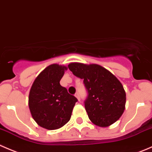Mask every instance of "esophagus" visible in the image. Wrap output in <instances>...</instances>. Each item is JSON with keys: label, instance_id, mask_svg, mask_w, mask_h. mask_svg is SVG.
Returning <instances> with one entry per match:
<instances>
[{"label": "esophagus", "instance_id": "1", "mask_svg": "<svg viewBox=\"0 0 152 152\" xmlns=\"http://www.w3.org/2000/svg\"><path fill=\"white\" fill-rule=\"evenodd\" d=\"M75 96L77 97V99L78 100H80V95H79V93L78 92H76V94H75Z\"/></svg>", "mask_w": 152, "mask_h": 152}]
</instances>
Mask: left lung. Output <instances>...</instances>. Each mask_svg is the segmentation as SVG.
I'll return each mask as SVG.
<instances>
[{"label": "left lung", "instance_id": "obj_1", "mask_svg": "<svg viewBox=\"0 0 152 152\" xmlns=\"http://www.w3.org/2000/svg\"><path fill=\"white\" fill-rule=\"evenodd\" d=\"M73 75L83 80L88 96L84 101L90 121L100 127H107L123 115L126 92L122 83L109 70L97 64L71 63Z\"/></svg>", "mask_w": 152, "mask_h": 152}]
</instances>
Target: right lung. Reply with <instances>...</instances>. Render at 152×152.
<instances>
[{
    "label": "right lung",
    "mask_w": 152,
    "mask_h": 152,
    "mask_svg": "<svg viewBox=\"0 0 152 152\" xmlns=\"http://www.w3.org/2000/svg\"><path fill=\"white\" fill-rule=\"evenodd\" d=\"M67 69L65 66L52 64L36 77L28 95L31 117L40 126L55 130L69 121L77 99L60 84Z\"/></svg>",
    "instance_id": "right-lung-1"
}]
</instances>
